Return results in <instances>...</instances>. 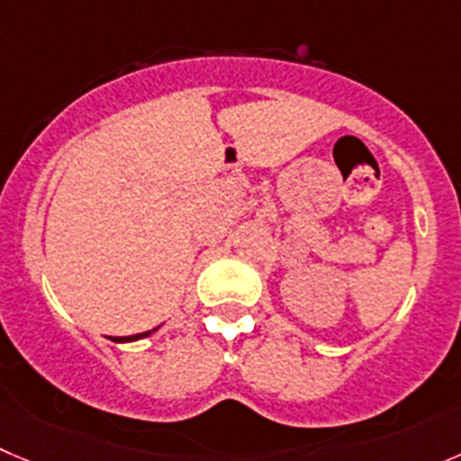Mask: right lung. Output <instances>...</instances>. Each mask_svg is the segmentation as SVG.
I'll list each match as a JSON object with an SVG mask.
<instances>
[{"label":"right lung","instance_id":"add662e5","mask_svg":"<svg viewBox=\"0 0 461 461\" xmlns=\"http://www.w3.org/2000/svg\"><path fill=\"white\" fill-rule=\"evenodd\" d=\"M153 330H156V328H153ZM153 330L140 332V335H131V337H113V341H117V344H126V341H138V339H144V337L151 335Z\"/></svg>","mask_w":461,"mask_h":461}]
</instances>
